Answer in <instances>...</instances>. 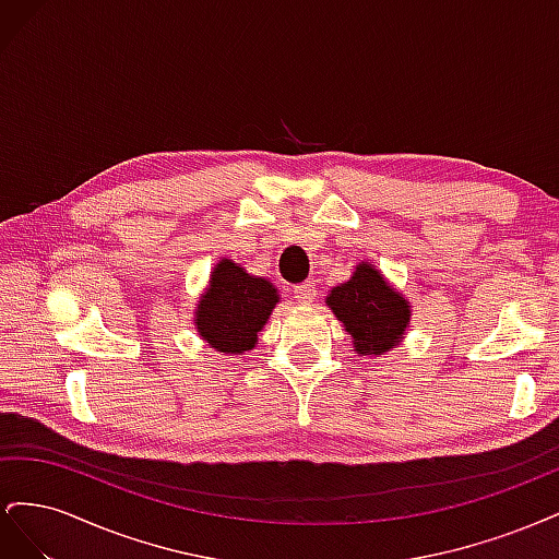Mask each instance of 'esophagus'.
<instances>
[{
	"label": "esophagus",
	"instance_id": "34e87169",
	"mask_svg": "<svg viewBox=\"0 0 559 559\" xmlns=\"http://www.w3.org/2000/svg\"><path fill=\"white\" fill-rule=\"evenodd\" d=\"M294 298L300 302V306H310V302L317 298V284L314 282H302L294 289Z\"/></svg>",
	"mask_w": 559,
	"mask_h": 559
}]
</instances>
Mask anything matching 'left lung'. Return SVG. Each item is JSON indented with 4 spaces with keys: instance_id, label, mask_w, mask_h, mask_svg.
<instances>
[{
    "instance_id": "obj_1",
    "label": "left lung",
    "mask_w": 559,
    "mask_h": 559,
    "mask_svg": "<svg viewBox=\"0 0 559 559\" xmlns=\"http://www.w3.org/2000/svg\"><path fill=\"white\" fill-rule=\"evenodd\" d=\"M326 306L345 326L354 352L361 357H378L396 347L411 321V302L366 261L357 265L345 284L333 286Z\"/></svg>"
}]
</instances>
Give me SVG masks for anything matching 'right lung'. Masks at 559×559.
Here are the masks:
<instances>
[{
    "label": "right lung",
    "mask_w": 559,
    "mask_h": 559,
    "mask_svg": "<svg viewBox=\"0 0 559 559\" xmlns=\"http://www.w3.org/2000/svg\"><path fill=\"white\" fill-rule=\"evenodd\" d=\"M277 302V289L267 280L222 259L212 270L207 292L198 300L193 321L202 341L216 352L242 354L257 345L259 331Z\"/></svg>",
    "instance_id": "add662e5"
}]
</instances>
